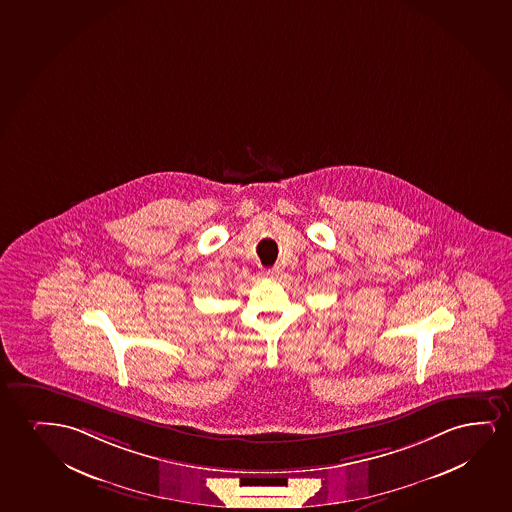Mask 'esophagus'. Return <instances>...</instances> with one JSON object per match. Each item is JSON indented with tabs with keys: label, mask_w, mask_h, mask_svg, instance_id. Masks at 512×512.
<instances>
[{
	"label": "esophagus",
	"mask_w": 512,
	"mask_h": 512,
	"mask_svg": "<svg viewBox=\"0 0 512 512\" xmlns=\"http://www.w3.org/2000/svg\"><path fill=\"white\" fill-rule=\"evenodd\" d=\"M264 276H266V278L269 279H279L281 278V276H283V267H269V269H266V271H264Z\"/></svg>",
	"instance_id": "obj_1"
}]
</instances>
